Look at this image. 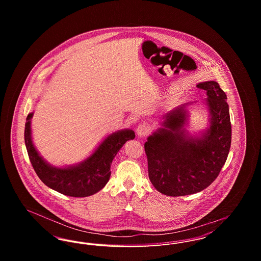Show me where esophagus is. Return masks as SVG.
I'll return each mask as SVG.
<instances>
[{
	"instance_id": "34e87169",
	"label": "esophagus",
	"mask_w": 261,
	"mask_h": 261,
	"mask_svg": "<svg viewBox=\"0 0 261 261\" xmlns=\"http://www.w3.org/2000/svg\"><path fill=\"white\" fill-rule=\"evenodd\" d=\"M136 132L137 135L139 137L147 136L149 132V126L146 124H140L137 127Z\"/></svg>"
}]
</instances>
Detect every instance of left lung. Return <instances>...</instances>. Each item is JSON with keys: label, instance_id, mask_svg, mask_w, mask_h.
Here are the masks:
<instances>
[{"label": "left lung", "instance_id": "obj_1", "mask_svg": "<svg viewBox=\"0 0 261 261\" xmlns=\"http://www.w3.org/2000/svg\"><path fill=\"white\" fill-rule=\"evenodd\" d=\"M210 114L208 127L199 136L186 129L184 103L163 115V121L145 143L149 178L163 195L180 197L199 193L217 178L231 147L232 129L227 96L215 81L200 82ZM196 102V101H195Z\"/></svg>", "mask_w": 261, "mask_h": 261}]
</instances>
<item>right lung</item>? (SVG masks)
<instances>
[{"mask_svg": "<svg viewBox=\"0 0 261 261\" xmlns=\"http://www.w3.org/2000/svg\"><path fill=\"white\" fill-rule=\"evenodd\" d=\"M33 112L27 115L24 141L29 160L40 180L62 195L74 198L89 197L100 191L111 177L112 161L125 143L135 138L131 129L118 130L106 137L83 162L65 167H56L46 162L38 152L31 136Z\"/></svg>", "mask_w": 261, "mask_h": 261, "instance_id": "right-lung-1", "label": "right lung"}]
</instances>
